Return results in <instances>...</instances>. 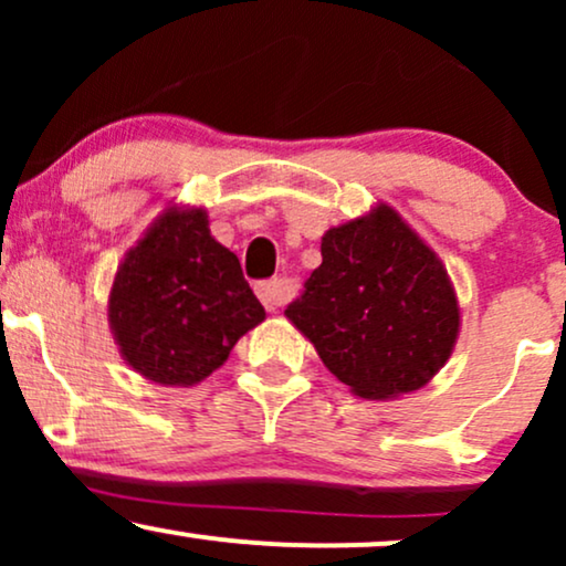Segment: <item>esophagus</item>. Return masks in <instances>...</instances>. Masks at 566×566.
Instances as JSON below:
<instances>
[{
	"label": "esophagus",
	"instance_id": "obj_1",
	"mask_svg": "<svg viewBox=\"0 0 566 566\" xmlns=\"http://www.w3.org/2000/svg\"><path fill=\"white\" fill-rule=\"evenodd\" d=\"M258 297H261L265 308L276 311L279 305L284 303V297H287V284H284L282 279H271V282L258 284Z\"/></svg>",
	"mask_w": 566,
	"mask_h": 566
}]
</instances>
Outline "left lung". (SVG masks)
Here are the masks:
<instances>
[{
	"mask_svg": "<svg viewBox=\"0 0 566 566\" xmlns=\"http://www.w3.org/2000/svg\"><path fill=\"white\" fill-rule=\"evenodd\" d=\"M284 316L350 394L373 401L423 388L460 333L444 263L382 201L324 233L322 265Z\"/></svg>",
	"mask_w": 566,
	"mask_h": 566,
	"instance_id": "8db88e82",
	"label": "left lung"
}]
</instances>
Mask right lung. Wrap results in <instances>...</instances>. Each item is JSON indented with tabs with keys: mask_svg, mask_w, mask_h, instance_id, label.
I'll list each match as a JSON object with an SVG mask.
<instances>
[{
	"mask_svg": "<svg viewBox=\"0 0 566 566\" xmlns=\"http://www.w3.org/2000/svg\"><path fill=\"white\" fill-rule=\"evenodd\" d=\"M265 319L205 207L170 205L129 247L108 292L122 359L159 386H197Z\"/></svg>",
	"mask_w": 566,
	"mask_h": 566,
	"instance_id": "1",
	"label": "right lung"
}]
</instances>
